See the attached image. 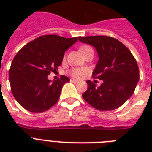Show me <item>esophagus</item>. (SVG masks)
<instances>
[{
	"instance_id": "obj_1",
	"label": "esophagus",
	"mask_w": 152,
	"mask_h": 152,
	"mask_svg": "<svg viewBox=\"0 0 152 152\" xmlns=\"http://www.w3.org/2000/svg\"><path fill=\"white\" fill-rule=\"evenodd\" d=\"M71 82L72 83H78V80H76L75 79H71Z\"/></svg>"
}]
</instances>
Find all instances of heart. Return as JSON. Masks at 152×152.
<instances>
[{"mask_svg":"<svg viewBox=\"0 0 152 152\" xmlns=\"http://www.w3.org/2000/svg\"><path fill=\"white\" fill-rule=\"evenodd\" d=\"M90 48H91V47L88 46H82L80 48V51L83 53L87 50ZM86 73H87V70L83 69H72L71 70V75L74 77H76V78H82V77L85 76Z\"/></svg>","mask_w":152,"mask_h":152,"instance_id":"1","label":"heart"}]
</instances>
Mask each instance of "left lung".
Returning a JSON list of instances; mask_svg holds the SVG:
<instances>
[{
    "label": "left lung",
    "mask_w": 152,
    "mask_h": 152,
    "mask_svg": "<svg viewBox=\"0 0 152 152\" xmlns=\"http://www.w3.org/2000/svg\"><path fill=\"white\" fill-rule=\"evenodd\" d=\"M83 43L90 44L97 50L99 61L92 77L103 81L97 87L87 81L88 90L83 99L101 111L113 110L129 99L140 79L137 62L132 53L118 39L109 36L78 37Z\"/></svg>",
    "instance_id": "left-lung-1"
}]
</instances>
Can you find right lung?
Wrapping results in <instances>:
<instances>
[{
  "instance_id": "add662e5",
  "label": "right lung",
  "mask_w": 152,
  "mask_h": 152,
  "mask_svg": "<svg viewBox=\"0 0 152 152\" xmlns=\"http://www.w3.org/2000/svg\"><path fill=\"white\" fill-rule=\"evenodd\" d=\"M77 40L78 37L42 35L16 53L9 69V81L13 96L23 108L42 113L58 101L62 87L70 80L61 76L51 83L47 76L61 64L64 52Z\"/></svg>"
}]
</instances>
